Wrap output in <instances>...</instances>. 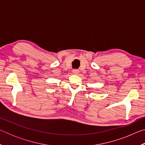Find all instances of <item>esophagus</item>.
<instances>
[{
	"mask_svg": "<svg viewBox=\"0 0 145 145\" xmlns=\"http://www.w3.org/2000/svg\"><path fill=\"white\" fill-rule=\"evenodd\" d=\"M73 73H74V74H75V75H78V73H79V71H78V70H73Z\"/></svg>",
	"mask_w": 145,
	"mask_h": 145,
	"instance_id": "obj_1",
	"label": "esophagus"
}]
</instances>
